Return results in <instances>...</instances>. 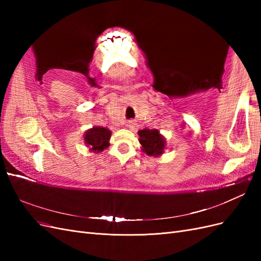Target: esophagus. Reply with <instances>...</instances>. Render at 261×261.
Instances as JSON below:
<instances>
[{
	"mask_svg": "<svg viewBox=\"0 0 261 261\" xmlns=\"http://www.w3.org/2000/svg\"><path fill=\"white\" fill-rule=\"evenodd\" d=\"M135 125H136L135 121H129V122H127V128L134 129V127H135Z\"/></svg>",
	"mask_w": 261,
	"mask_h": 261,
	"instance_id": "obj_1",
	"label": "esophagus"
}]
</instances>
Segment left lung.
I'll return each instance as SVG.
<instances>
[{"mask_svg": "<svg viewBox=\"0 0 261 261\" xmlns=\"http://www.w3.org/2000/svg\"><path fill=\"white\" fill-rule=\"evenodd\" d=\"M139 143L141 150L149 156L159 158L167 148V140L158 129H140L138 130Z\"/></svg>", "mask_w": 261, "mask_h": 261, "instance_id": "left-lung-1", "label": "left lung"}]
</instances>
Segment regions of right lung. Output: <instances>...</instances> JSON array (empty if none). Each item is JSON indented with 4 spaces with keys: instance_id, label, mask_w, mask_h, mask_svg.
Wrapping results in <instances>:
<instances>
[{
    "instance_id": "1",
    "label": "right lung",
    "mask_w": 261,
    "mask_h": 261,
    "mask_svg": "<svg viewBox=\"0 0 261 261\" xmlns=\"http://www.w3.org/2000/svg\"><path fill=\"white\" fill-rule=\"evenodd\" d=\"M112 132L107 127L93 126L92 128L86 130L84 134V143L89 151L93 153H100L110 146V138Z\"/></svg>"
}]
</instances>
